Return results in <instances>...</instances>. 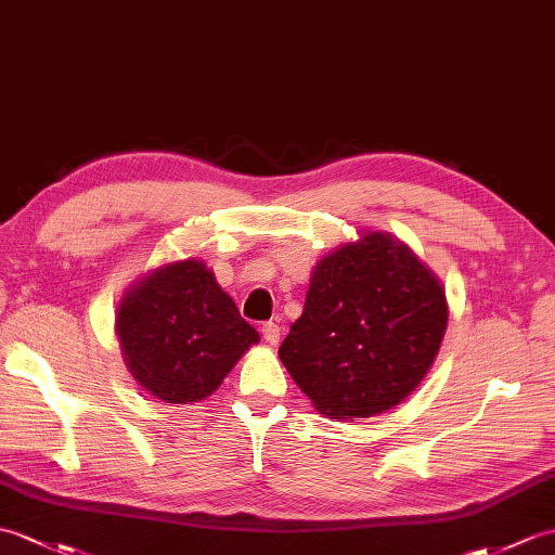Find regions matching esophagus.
Masks as SVG:
<instances>
[{"label":"esophagus","mask_w":555,"mask_h":555,"mask_svg":"<svg viewBox=\"0 0 555 555\" xmlns=\"http://www.w3.org/2000/svg\"><path fill=\"white\" fill-rule=\"evenodd\" d=\"M262 338H264L269 345H276L279 338H281L279 324H274V321H267V324H262Z\"/></svg>","instance_id":"1"}]
</instances>
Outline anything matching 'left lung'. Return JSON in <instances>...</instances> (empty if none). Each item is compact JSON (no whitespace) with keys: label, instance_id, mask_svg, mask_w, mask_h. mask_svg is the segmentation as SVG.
<instances>
[{"label":"left lung","instance_id":"left-lung-1","mask_svg":"<svg viewBox=\"0 0 555 555\" xmlns=\"http://www.w3.org/2000/svg\"><path fill=\"white\" fill-rule=\"evenodd\" d=\"M447 314L440 279L414 250L369 231L317 262L279 357L321 414L371 418L416 390Z\"/></svg>","mask_w":555,"mask_h":555}]
</instances>
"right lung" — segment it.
<instances>
[{"label": "right lung", "mask_w": 555, "mask_h": 555, "mask_svg": "<svg viewBox=\"0 0 555 555\" xmlns=\"http://www.w3.org/2000/svg\"><path fill=\"white\" fill-rule=\"evenodd\" d=\"M115 331L134 380L167 404L212 395L260 340L201 260L163 264L132 283Z\"/></svg>", "instance_id": "obj_1"}]
</instances>
